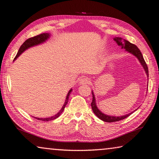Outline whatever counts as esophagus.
I'll list each match as a JSON object with an SVG mask.
<instances>
[{
  "label": "esophagus",
  "instance_id": "esophagus-1",
  "mask_svg": "<svg viewBox=\"0 0 159 159\" xmlns=\"http://www.w3.org/2000/svg\"><path fill=\"white\" fill-rule=\"evenodd\" d=\"M91 83V79L88 77H83L80 80V83L82 85H86V84H89Z\"/></svg>",
  "mask_w": 159,
  "mask_h": 159
}]
</instances>
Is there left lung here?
<instances>
[{
  "instance_id": "left-lung-1",
  "label": "left lung",
  "mask_w": 159,
  "mask_h": 159,
  "mask_svg": "<svg viewBox=\"0 0 159 159\" xmlns=\"http://www.w3.org/2000/svg\"><path fill=\"white\" fill-rule=\"evenodd\" d=\"M113 39L115 40V42H116L118 46H120L121 47V48L126 49V51H128V52H130L131 54H133V55L135 56L137 58L139 59V62L141 63V65H142L145 71H146L147 76H148V68L147 64H146V61H145L142 55V54H141L140 50L137 48V46L136 45L133 44V43H132L128 41H127V40L123 39L121 38H115ZM92 96H93V99H92V103H91V106H92L93 112L95 113L96 116L98 117L99 119H100L101 120H102L104 121H106V122H114V121H120L121 120H124V119H125V118L128 117L130 114L133 113V112H132V113H130L129 114L125 115V116H120V117L107 116V115L102 113L98 109L96 104L95 96H94L93 92H92Z\"/></svg>"
}]
</instances>
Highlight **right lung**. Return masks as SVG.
<instances>
[{"mask_svg": "<svg viewBox=\"0 0 159 159\" xmlns=\"http://www.w3.org/2000/svg\"><path fill=\"white\" fill-rule=\"evenodd\" d=\"M50 38V34L49 33H42V34H39L38 35H36L35 37H33V38H29L28 39H26V41L22 43V45L20 46V48L18 50V53H17V55L16 56V57L14 58L13 60H16L18 57L21 55V54L25 51V50L28 49L29 48H31L32 46H34L36 45H38L40 44V43H42L43 42H44L45 41H46L47 39ZM72 89H71L68 93H67V95L66 96V101H65V103H64L63 107L61 108V109L59 111V112L56 114L55 116H54L52 117H47V118H39V117H35V119H38L39 120H42V121H51L53 120H55L57 119V117L60 116V115L62 113V112L63 111L64 109H65L66 105L67 104V102H68V100H69V96L70 95V93L72 92Z\"/></svg>", "mask_w": 159, "mask_h": 159, "instance_id": "1", "label": "right lung"}]
</instances>
